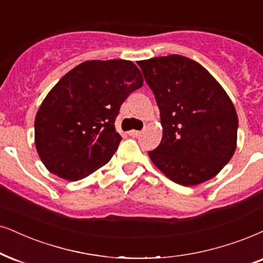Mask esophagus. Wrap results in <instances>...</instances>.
<instances>
[{"label": "esophagus", "mask_w": 263, "mask_h": 263, "mask_svg": "<svg viewBox=\"0 0 263 263\" xmlns=\"http://www.w3.org/2000/svg\"><path fill=\"white\" fill-rule=\"evenodd\" d=\"M142 132L141 131H136V129H132V131L128 132V135L131 136V137H139L141 136Z\"/></svg>", "instance_id": "1"}]
</instances>
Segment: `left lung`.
I'll list each match as a JSON object with an SVG mask.
<instances>
[{
	"instance_id": "1",
	"label": "left lung",
	"mask_w": 263,
	"mask_h": 263,
	"mask_svg": "<svg viewBox=\"0 0 263 263\" xmlns=\"http://www.w3.org/2000/svg\"><path fill=\"white\" fill-rule=\"evenodd\" d=\"M160 109L164 135L151 160L171 181L195 185L220 172L235 152L238 116L204 66L172 54L138 62Z\"/></svg>"
}]
</instances>
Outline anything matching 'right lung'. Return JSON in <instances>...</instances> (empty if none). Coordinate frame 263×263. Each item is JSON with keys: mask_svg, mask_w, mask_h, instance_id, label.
<instances>
[{"mask_svg": "<svg viewBox=\"0 0 263 263\" xmlns=\"http://www.w3.org/2000/svg\"><path fill=\"white\" fill-rule=\"evenodd\" d=\"M143 78L122 59L87 61L59 80L35 119V144L43 164L69 181H78L110 160L121 136L115 119Z\"/></svg>", "mask_w": 263, "mask_h": 263, "instance_id": "add662e5", "label": "right lung"}]
</instances>
